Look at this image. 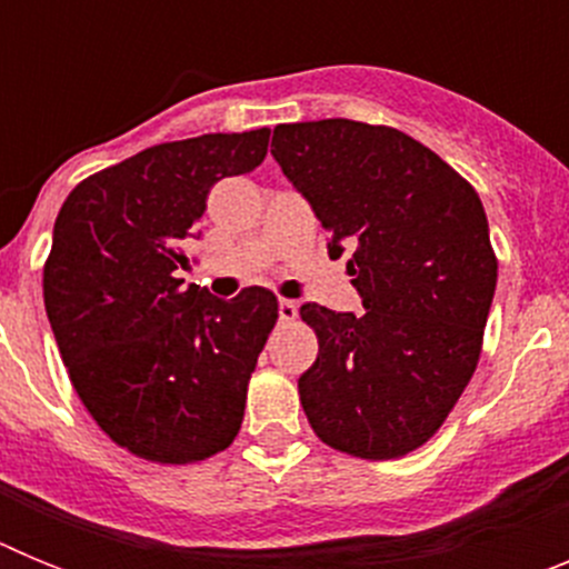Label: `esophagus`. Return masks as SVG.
Segmentation results:
<instances>
[{"label":"esophagus","mask_w":569,"mask_h":569,"mask_svg":"<svg viewBox=\"0 0 569 569\" xmlns=\"http://www.w3.org/2000/svg\"><path fill=\"white\" fill-rule=\"evenodd\" d=\"M299 316V305L290 299H279V321H293Z\"/></svg>","instance_id":"esophagus-1"}]
</instances>
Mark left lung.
Returning <instances> with one entry per match:
<instances>
[{
	"label": "left lung",
	"mask_w": 569,
	"mask_h": 569,
	"mask_svg": "<svg viewBox=\"0 0 569 569\" xmlns=\"http://www.w3.org/2000/svg\"><path fill=\"white\" fill-rule=\"evenodd\" d=\"M270 153L313 208L330 256L350 253L365 308L301 305L319 336L299 376L310 427L361 459L410 453L479 365L499 273L479 193L433 150L381 124H276Z\"/></svg>",
	"instance_id": "left-lung-1"
}]
</instances>
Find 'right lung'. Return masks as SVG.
I'll list each match as a JSON object with an SVG mask.
<instances>
[{
	"instance_id": "1",
	"label": "right lung",
	"mask_w": 569,
	"mask_h": 569,
	"mask_svg": "<svg viewBox=\"0 0 569 569\" xmlns=\"http://www.w3.org/2000/svg\"><path fill=\"white\" fill-rule=\"evenodd\" d=\"M270 130L164 142L70 190L44 264V310L88 413L130 453L188 465L236 439L279 305L184 284L190 239L224 176L259 168Z\"/></svg>"
}]
</instances>
